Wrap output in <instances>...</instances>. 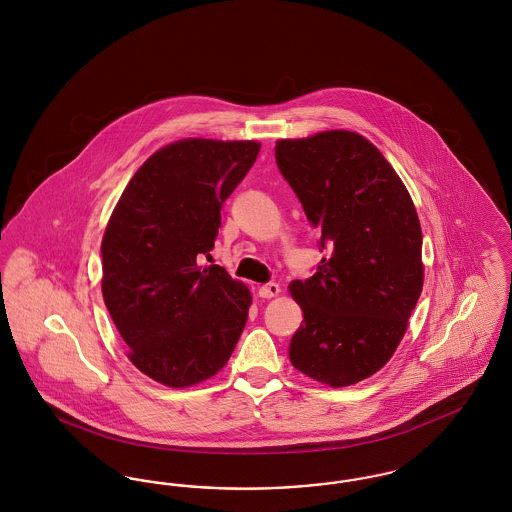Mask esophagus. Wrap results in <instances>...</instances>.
Listing matches in <instances>:
<instances>
[{
    "label": "esophagus",
    "mask_w": 512,
    "mask_h": 512,
    "mask_svg": "<svg viewBox=\"0 0 512 512\" xmlns=\"http://www.w3.org/2000/svg\"><path fill=\"white\" fill-rule=\"evenodd\" d=\"M278 293H280V286H278V284H274V282H270V284H265V286H259V288H257V295H259V297H263V299L276 297Z\"/></svg>",
    "instance_id": "34e87169"
}]
</instances>
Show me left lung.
Wrapping results in <instances>:
<instances>
[{"instance_id":"8db88e82","label":"left lung","mask_w":512,"mask_h":512,"mask_svg":"<svg viewBox=\"0 0 512 512\" xmlns=\"http://www.w3.org/2000/svg\"><path fill=\"white\" fill-rule=\"evenodd\" d=\"M276 165L326 251L317 272L293 280L303 324L290 361L332 388L390 361L422 292V230L413 199L384 155L347 130L280 140Z\"/></svg>"}]
</instances>
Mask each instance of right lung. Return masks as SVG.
I'll return each mask as SVG.
<instances>
[{
    "label": "right lung",
    "instance_id": "1",
    "mask_svg": "<svg viewBox=\"0 0 512 512\" xmlns=\"http://www.w3.org/2000/svg\"><path fill=\"white\" fill-rule=\"evenodd\" d=\"M257 142L180 140L132 176L107 224L103 299L130 361L155 382L194 386L217 374L244 332L251 295L219 267L220 209L253 167Z\"/></svg>",
    "mask_w": 512,
    "mask_h": 512
}]
</instances>
